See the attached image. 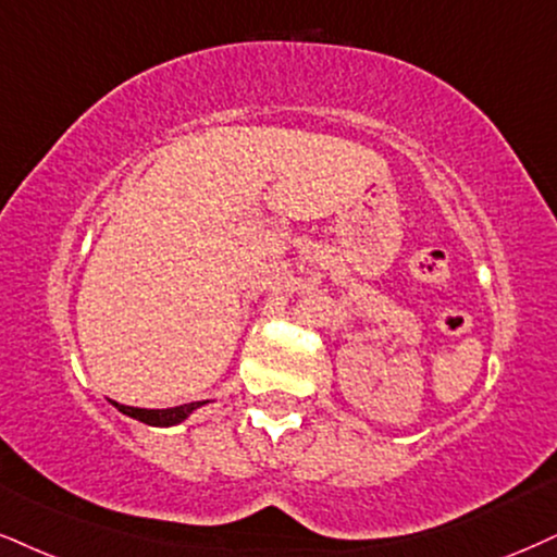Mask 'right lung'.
<instances>
[{"instance_id":"add662e5","label":"right lung","mask_w":557,"mask_h":557,"mask_svg":"<svg viewBox=\"0 0 557 557\" xmlns=\"http://www.w3.org/2000/svg\"><path fill=\"white\" fill-rule=\"evenodd\" d=\"M209 400L201 403H188V405H175V408H162V410H149V408H132V405H121L111 400V405L115 410H121L123 416L134 418V421H141L147 425H160V429H170V425H177L183 421H188L190 413H196L201 405H206Z\"/></svg>"}]
</instances>
